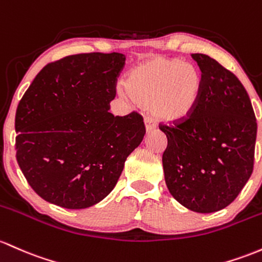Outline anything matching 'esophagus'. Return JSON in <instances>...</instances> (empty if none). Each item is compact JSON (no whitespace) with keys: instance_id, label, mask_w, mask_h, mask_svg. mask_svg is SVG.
<instances>
[{"instance_id":"34e87169","label":"esophagus","mask_w":262,"mask_h":262,"mask_svg":"<svg viewBox=\"0 0 262 262\" xmlns=\"http://www.w3.org/2000/svg\"><path fill=\"white\" fill-rule=\"evenodd\" d=\"M144 122H145L146 132H150V130H153V129L157 128V122H155L151 117H146Z\"/></svg>"}]
</instances>
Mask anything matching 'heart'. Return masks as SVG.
<instances>
[{"label": "heart", "mask_w": 262, "mask_h": 262, "mask_svg": "<svg viewBox=\"0 0 262 262\" xmlns=\"http://www.w3.org/2000/svg\"><path fill=\"white\" fill-rule=\"evenodd\" d=\"M126 88L132 98L149 105L158 119L178 124L185 122L196 107L201 76L190 63L155 57L129 72Z\"/></svg>", "instance_id": "obj_1"}]
</instances>
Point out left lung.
<instances>
[{
	"instance_id": "1",
	"label": "left lung",
	"mask_w": 262,
	"mask_h": 262,
	"mask_svg": "<svg viewBox=\"0 0 262 262\" xmlns=\"http://www.w3.org/2000/svg\"><path fill=\"white\" fill-rule=\"evenodd\" d=\"M198 104L185 122L160 125L168 138L163 168L169 191L189 210L219 211L236 199L254 169L257 123L234 73L203 53Z\"/></svg>"
}]
</instances>
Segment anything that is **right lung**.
I'll use <instances>...</instances> for the list:
<instances>
[{"instance_id": "obj_1", "label": "right lung", "mask_w": 262, "mask_h": 262, "mask_svg": "<svg viewBox=\"0 0 262 262\" xmlns=\"http://www.w3.org/2000/svg\"><path fill=\"white\" fill-rule=\"evenodd\" d=\"M122 53H80L48 63L17 107L16 158L31 188L66 209L96 205L142 143L140 114L109 113Z\"/></svg>"}]
</instances>
